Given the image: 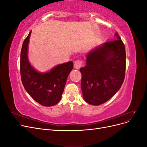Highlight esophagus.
<instances>
[{
    "instance_id": "34e87169",
    "label": "esophagus",
    "mask_w": 147,
    "mask_h": 147,
    "mask_svg": "<svg viewBox=\"0 0 147 147\" xmlns=\"http://www.w3.org/2000/svg\"><path fill=\"white\" fill-rule=\"evenodd\" d=\"M82 65H83V61L82 60L79 59V60H77L75 61V63H74L75 68L78 69L80 67H82Z\"/></svg>"
}]
</instances>
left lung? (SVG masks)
Listing matches in <instances>:
<instances>
[{"instance_id": "obj_1", "label": "left lung", "mask_w": 147, "mask_h": 147, "mask_svg": "<svg viewBox=\"0 0 147 147\" xmlns=\"http://www.w3.org/2000/svg\"><path fill=\"white\" fill-rule=\"evenodd\" d=\"M117 40L105 42L87 55L86 65L80 69L81 88L87 103L99 105L113 97L125 77V47L118 32Z\"/></svg>"}]
</instances>
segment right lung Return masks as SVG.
I'll use <instances>...</instances> for the list:
<instances>
[{
	"mask_svg": "<svg viewBox=\"0 0 147 147\" xmlns=\"http://www.w3.org/2000/svg\"><path fill=\"white\" fill-rule=\"evenodd\" d=\"M31 31L24 40L21 51L20 72L25 90L42 105L50 107L61 99L70 72L73 69L72 61L59 64L49 72L39 73L29 63L28 50Z\"/></svg>",
	"mask_w": 147,
	"mask_h": 147,
	"instance_id": "1",
	"label": "right lung"
}]
</instances>
